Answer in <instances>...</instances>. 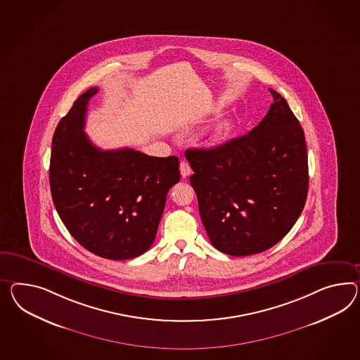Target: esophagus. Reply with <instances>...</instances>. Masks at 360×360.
Returning <instances> with one entry per match:
<instances>
[{
	"label": "esophagus",
	"mask_w": 360,
	"mask_h": 360,
	"mask_svg": "<svg viewBox=\"0 0 360 360\" xmlns=\"http://www.w3.org/2000/svg\"><path fill=\"white\" fill-rule=\"evenodd\" d=\"M191 172H192V168L189 166V163L183 160V162L180 163V174H181V176L185 179V177H188V176L191 175Z\"/></svg>",
	"instance_id": "1"
}]
</instances>
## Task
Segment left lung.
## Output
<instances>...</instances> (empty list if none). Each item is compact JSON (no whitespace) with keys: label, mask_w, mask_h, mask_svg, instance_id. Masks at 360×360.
<instances>
[{"label":"left lung","mask_w":360,"mask_h":360,"mask_svg":"<svg viewBox=\"0 0 360 360\" xmlns=\"http://www.w3.org/2000/svg\"><path fill=\"white\" fill-rule=\"evenodd\" d=\"M248 134L218 148H189V181L212 245L250 256L276 245L292 229L308 193L304 131L281 94Z\"/></svg>","instance_id":"1"}]
</instances>
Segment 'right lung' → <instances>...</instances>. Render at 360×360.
Wrapping results in <instances>:
<instances>
[{"instance_id": "right-lung-1", "label": "right lung", "mask_w": 360, "mask_h": 360, "mask_svg": "<svg viewBox=\"0 0 360 360\" xmlns=\"http://www.w3.org/2000/svg\"><path fill=\"white\" fill-rule=\"evenodd\" d=\"M89 89L58 122L49 184L56 210L83 248L99 257L129 259L154 243L167 193L180 181L179 159L133 148L102 150L83 131Z\"/></svg>"}]
</instances>
